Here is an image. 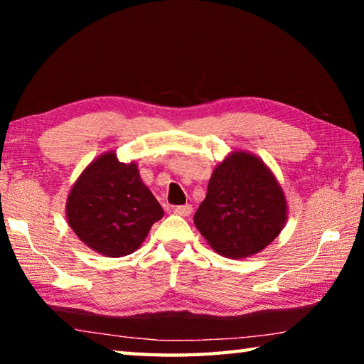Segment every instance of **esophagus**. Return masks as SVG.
Segmentation results:
<instances>
[{
    "label": "esophagus",
    "instance_id": "1",
    "mask_svg": "<svg viewBox=\"0 0 364 364\" xmlns=\"http://www.w3.org/2000/svg\"><path fill=\"white\" fill-rule=\"evenodd\" d=\"M191 212H193V205L186 204V205H178L173 208V213L180 215V217H189Z\"/></svg>",
    "mask_w": 364,
    "mask_h": 364
}]
</instances>
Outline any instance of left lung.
Wrapping results in <instances>:
<instances>
[{
    "label": "left lung",
    "instance_id": "1",
    "mask_svg": "<svg viewBox=\"0 0 364 364\" xmlns=\"http://www.w3.org/2000/svg\"><path fill=\"white\" fill-rule=\"evenodd\" d=\"M287 200L279 181L260 157L232 151L213 168L194 225L217 254L247 258L279 236Z\"/></svg>",
    "mask_w": 364,
    "mask_h": 364
}]
</instances>
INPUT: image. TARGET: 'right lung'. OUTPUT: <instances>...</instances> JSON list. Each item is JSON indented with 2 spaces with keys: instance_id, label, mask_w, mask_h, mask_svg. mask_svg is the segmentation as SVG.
<instances>
[{
  "instance_id": "obj_1",
  "label": "right lung",
  "mask_w": 364,
  "mask_h": 364,
  "mask_svg": "<svg viewBox=\"0 0 364 364\" xmlns=\"http://www.w3.org/2000/svg\"><path fill=\"white\" fill-rule=\"evenodd\" d=\"M65 217L86 247L119 258L141 247L164 208L141 180L138 165L123 164L109 151L86 165L73 183Z\"/></svg>"
}]
</instances>
